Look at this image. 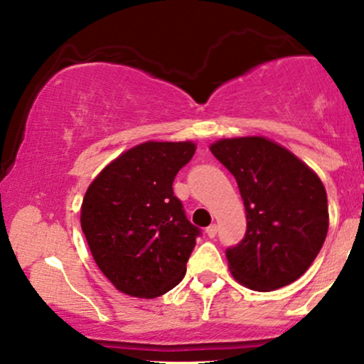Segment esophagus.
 Segmentation results:
<instances>
[{"label": "esophagus", "instance_id": "obj_1", "mask_svg": "<svg viewBox=\"0 0 364 364\" xmlns=\"http://www.w3.org/2000/svg\"><path fill=\"white\" fill-rule=\"evenodd\" d=\"M205 235H207L208 237H215V235H217V225H215V224L208 225V228L205 229Z\"/></svg>", "mask_w": 364, "mask_h": 364}]
</instances>
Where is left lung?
Instances as JSON below:
<instances>
[{"label": "left lung", "instance_id": "left-lung-1", "mask_svg": "<svg viewBox=\"0 0 364 364\" xmlns=\"http://www.w3.org/2000/svg\"><path fill=\"white\" fill-rule=\"evenodd\" d=\"M212 154L236 178L246 232L225 250L236 281L274 291L310 269L328 231L323 183L294 154L263 136L223 139Z\"/></svg>", "mask_w": 364, "mask_h": 364}]
</instances>
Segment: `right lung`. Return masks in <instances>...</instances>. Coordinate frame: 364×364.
<instances>
[{"label": "right lung", "mask_w": 364, "mask_h": 364, "mask_svg": "<svg viewBox=\"0 0 364 364\" xmlns=\"http://www.w3.org/2000/svg\"><path fill=\"white\" fill-rule=\"evenodd\" d=\"M191 141H145L127 150L90 183L80 224L90 253L114 287L157 298L186 274L200 229L174 195L178 171L195 154Z\"/></svg>", "instance_id": "obj_1"}]
</instances>
